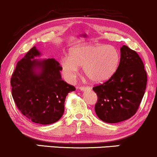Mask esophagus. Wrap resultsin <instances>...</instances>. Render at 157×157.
Instances as JSON below:
<instances>
[{
  "label": "esophagus",
  "mask_w": 157,
  "mask_h": 157,
  "mask_svg": "<svg viewBox=\"0 0 157 157\" xmlns=\"http://www.w3.org/2000/svg\"><path fill=\"white\" fill-rule=\"evenodd\" d=\"M80 89L81 91L89 90V89H90V87H89V86H81L80 87Z\"/></svg>",
  "instance_id": "obj_1"
}]
</instances>
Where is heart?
Segmentation results:
<instances>
[{"label":"heart","mask_w":157,"mask_h":157,"mask_svg":"<svg viewBox=\"0 0 157 157\" xmlns=\"http://www.w3.org/2000/svg\"><path fill=\"white\" fill-rule=\"evenodd\" d=\"M120 63V53L115 47L102 44H84L71 48L69 56L60 60L63 75L68 81H74L80 68L94 82L107 80L115 74Z\"/></svg>","instance_id":"obj_1"}]
</instances>
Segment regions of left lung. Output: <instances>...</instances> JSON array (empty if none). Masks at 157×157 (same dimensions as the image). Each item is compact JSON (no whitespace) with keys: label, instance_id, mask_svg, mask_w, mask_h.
<instances>
[{"label":"left lung","instance_id":"1","mask_svg":"<svg viewBox=\"0 0 157 157\" xmlns=\"http://www.w3.org/2000/svg\"><path fill=\"white\" fill-rule=\"evenodd\" d=\"M147 85V73L142 59L135 51L123 45L116 71L104 83L93 88L98 102L94 110L106 123L129 119L139 109Z\"/></svg>","mask_w":157,"mask_h":157}]
</instances>
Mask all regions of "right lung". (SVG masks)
<instances>
[{
	"label": "right lung",
	"mask_w": 157,
	"mask_h": 157,
	"mask_svg": "<svg viewBox=\"0 0 157 157\" xmlns=\"http://www.w3.org/2000/svg\"><path fill=\"white\" fill-rule=\"evenodd\" d=\"M40 55L34 46L18 62L10 80L12 95L27 118L50 124L63 116L65 98L75 88L62 80L61 66L56 59H35Z\"/></svg>",
	"instance_id": "obj_1"
}]
</instances>
